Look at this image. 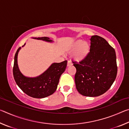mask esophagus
<instances>
[{"mask_svg":"<svg viewBox=\"0 0 129 129\" xmlns=\"http://www.w3.org/2000/svg\"><path fill=\"white\" fill-rule=\"evenodd\" d=\"M72 65V63L71 61H68L67 67H71Z\"/></svg>","mask_w":129,"mask_h":129,"instance_id":"34e87169","label":"esophagus"}]
</instances>
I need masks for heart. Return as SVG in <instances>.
<instances>
[{
	"instance_id": "obj_1",
	"label": "heart",
	"mask_w": 129,
	"mask_h": 129,
	"mask_svg": "<svg viewBox=\"0 0 129 129\" xmlns=\"http://www.w3.org/2000/svg\"><path fill=\"white\" fill-rule=\"evenodd\" d=\"M70 52H73L72 57L76 61H81L85 58L90 52V45L82 40L73 41L68 47Z\"/></svg>"
}]
</instances>
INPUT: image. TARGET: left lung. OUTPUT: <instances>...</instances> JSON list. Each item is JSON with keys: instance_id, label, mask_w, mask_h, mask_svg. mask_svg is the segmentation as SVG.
<instances>
[{"instance_id": "8db88e82", "label": "left lung", "mask_w": 129, "mask_h": 129, "mask_svg": "<svg viewBox=\"0 0 129 129\" xmlns=\"http://www.w3.org/2000/svg\"><path fill=\"white\" fill-rule=\"evenodd\" d=\"M73 62L76 68V89L84 96L97 97L105 93L116 78L115 50L99 36L91 37L90 52L86 57L79 63Z\"/></svg>"}]
</instances>
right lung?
Instances as JSON below:
<instances>
[{
    "mask_svg": "<svg viewBox=\"0 0 129 129\" xmlns=\"http://www.w3.org/2000/svg\"><path fill=\"white\" fill-rule=\"evenodd\" d=\"M33 38L50 43L53 41L47 37ZM20 49L21 47L19 48L15 53L13 67V75L17 86L26 94L33 98L43 99L52 94L56 90L60 76L66 68L67 61L53 63L40 76L36 77H28L21 73L17 64V54Z\"/></svg>",
    "mask_w": 129,
    "mask_h": 129,
    "instance_id": "add662e5",
    "label": "right lung"
}]
</instances>
